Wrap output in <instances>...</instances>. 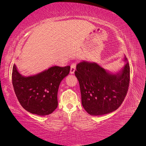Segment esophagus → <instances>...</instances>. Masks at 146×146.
Wrapping results in <instances>:
<instances>
[{
	"label": "esophagus",
	"mask_w": 146,
	"mask_h": 146,
	"mask_svg": "<svg viewBox=\"0 0 146 146\" xmlns=\"http://www.w3.org/2000/svg\"><path fill=\"white\" fill-rule=\"evenodd\" d=\"M76 63H73L72 65L70 66V73L71 74H74L75 71H76Z\"/></svg>",
	"instance_id": "34e87169"
}]
</instances>
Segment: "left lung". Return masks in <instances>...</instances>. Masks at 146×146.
Here are the masks:
<instances>
[{
    "mask_svg": "<svg viewBox=\"0 0 146 146\" xmlns=\"http://www.w3.org/2000/svg\"><path fill=\"white\" fill-rule=\"evenodd\" d=\"M122 60L124 66L117 72L95 62L82 61L77 64L75 75L80 85L82 104L90 115L111 113L124 100L130 82V66L125 55Z\"/></svg>",
    "mask_w": 146,
    "mask_h": 146,
    "instance_id": "left-lung-1",
    "label": "left lung"
}]
</instances>
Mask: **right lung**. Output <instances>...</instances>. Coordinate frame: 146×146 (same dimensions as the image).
<instances>
[{
    "label": "right lung",
    "mask_w": 146,
    "mask_h": 146,
    "mask_svg": "<svg viewBox=\"0 0 146 146\" xmlns=\"http://www.w3.org/2000/svg\"><path fill=\"white\" fill-rule=\"evenodd\" d=\"M70 66H52L30 76L21 74L13 65L12 83L19 103L38 116L51 114L58 107L57 93L61 82L69 74Z\"/></svg>",
    "instance_id": "obj_1"
}]
</instances>
